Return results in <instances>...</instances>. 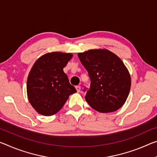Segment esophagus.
<instances>
[{
    "label": "esophagus",
    "mask_w": 157,
    "mask_h": 157,
    "mask_svg": "<svg viewBox=\"0 0 157 157\" xmlns=\"http://www.w3.org/2000/svg\"><path fill=\"white\" fill-rule=\"evenodd\" d=\"M75 89H76L77 91H78V92H79V91H80V90H81V86H79V85H78V86H75Z\"/></svg>",
    "instance_id": "1"
}]
</instances>
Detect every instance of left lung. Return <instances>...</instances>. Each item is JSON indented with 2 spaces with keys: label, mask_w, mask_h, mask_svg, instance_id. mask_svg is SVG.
<instances>
[{
  "label": "left lung",
  "mask_w": 157,
  "mask_h": 157,
  "mask_svg": "<svg viewBox=\"0 0 157 157\" xmlns=\"http://www.w3.org/2000/svg\"><path fill=\"white\" fill-rule=\"evenodd\" d=\"M87 71L90 86H84L85 100L100 113H112L122 106L131 89V77L120 59L107 49H91L79 53Z\"/></svg>",
  "instance_id": "1"
}]
</instances>
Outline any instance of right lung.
Instances as JSON below:
<instances>
[{"label":"right lung","instance_id":"obj_1","mask_svg":"<svg viewBox=\"0 0 157 157\" xmlns=\"http://www.w3.org/2000/svg\"><path fill=\"white\" fill-rule=\"evenodd\" d=\"M72 56L62 52L47 53L32 67L27 79V94L30 103L39 114H56L69 96L77 92L63 70Z\"/></svg>","mask_w":157,"mask_h":157}]
</instances>
